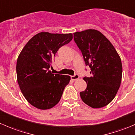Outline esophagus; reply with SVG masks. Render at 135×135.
Listing matches in <instances>:
<instances>
[{
  "instance_id": "34e87169",
  "label": "esophagus",
  "mask_w": 135,
  "mask_h": 135,
  "mask_svg": "<svg viewBox=\"0 0 135 135\" xmlns=\"http://www.w3.org/2000/svg\"><path fill=\"white\" fill-rule=\"evenodd\" d=\"M70 78H71V80H74V81H75V80H78L79 78H80V76H79L78 74H75L74 76H71V77H70Z\"/></svg>"
}]
</instances>
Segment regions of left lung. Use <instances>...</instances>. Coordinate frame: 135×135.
Here are the masks:
<instances>
[{
	"mask_svg": "<svg viewBox=\"0 0 135 135\" xmlns=\"http://www.w3.org/2000/svg\"><path fill=\"white\" fill-rule=\"evenodd\" d=\"M74 39L92 74L84 78L87 88L80 92L81 100L93 108L105 107L114 99L120 87V57L110 40L97 30L76 32Z\"/></svg>",
	"mask_w": 135,
	"mask_h": 135,
	"instance_id": "8db88e82",
	"label": "left lung"
}]
</instances>
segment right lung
<instances>
[{
  "label": "right lung",
  "instance_id": "right-lung-1",
  "mask_svg": "<svg viewBox=\"0 0 135 135\" xmlns=\"http://www.w3.org/2000/svg\"><path fill=\"white\" fill-rule=\"evenodd\" d=\"M73 34L41 32L26 44L16 65L17 79L26 100L33 107L47 110L59 102L70 76L50 70L58 50L73 40Z\"/></svg>",
  "mask_w": 135,
  "mask_h": 135
}]
</instances>
